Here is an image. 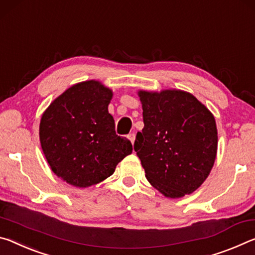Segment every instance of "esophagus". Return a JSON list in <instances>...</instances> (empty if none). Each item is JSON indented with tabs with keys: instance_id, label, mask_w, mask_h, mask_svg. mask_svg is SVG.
I'll return each instance as SVG.
<instances>
[{
	"instance_id": "34e87169",
	"label": "esophagus",
	"mask_w": 255,
	"mask_h": 255,
	"mask_svg": "<svg viewBox=\"0 0 255 255\" xmlns=\"http://www.w3.org/2000/svg\"><path fill=\"white\" fill-rule=\"evenodd\" d=\"M128 139L131 141V143H134V140H135V134H134V133H130V134H128Z\"/></svg>"
}]
</instances>
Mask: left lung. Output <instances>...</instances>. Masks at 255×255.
Here are the masks:
<instances>
[{
    "label": "left lung",
    "instance_id": "obj_1",
    "mask_svg": "<svg viewBox=\"0 0 255 255\" xmlns=\"http://www.w3.org/2000/svg\"><path fill=\"white\" fill-rule=\"evenodd\" d=\"M142 132L134 150L145 177L166 198L191 194L202 185L214 167L218 132L212 113L183 90H139Z\"/></svg>",
    "mask_w": 255,
    "mask_h": 255
}]
</instances>
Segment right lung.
<instances>
[{
  "label": "right lung",
  "mask_w": 255,
  "mask_h": 255,
  "mask_svg": "<svg viewBox=\"0 0 255 255\" xmlns=\"http://www.w3.org/2000/svg\"><path fill=\"white\" fill-rule=\"evenodd\" d=\"M113 91L97 80L76 83L41 115L39 140L56 176L76 187L98 184L132 152L127 137L115 133L108 113Z\"/></svg>",
  "instance_id": "right-lung-1"
}]
</instances>
